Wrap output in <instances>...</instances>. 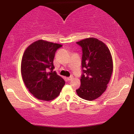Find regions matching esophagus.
I'll return each instance as SVG.
<instances>
[{
    "mask_svg": "<svg viewBox=\"0 0 134 134\" xmlns=\"http://www.w3.org/2000/svg\"><path fill=\"white\" fill-rule=\"evenodd\" d=\"M72 78H73V77L72 76H71V77H68L67 78V80H68V81H69V80H71Z\"/></svg>",
    "mask_w": 134,
    "mask_h": 134,
    "instance_id": "esophagus-1",
    "label": "esophagus"
}]
</instances>
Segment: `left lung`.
I'll return each mask as SVG.
<instances>
[{
  "label": "left lung",
  "instance_id": "8db88e82",
  "mask_svg": "<svg viewBox=\"0 0 134 134\" xmlns=\"http://www.w3.org/2000/svg\"><path fill=\"white\" fill-rule=\"evenodd\" d=\"M76 43L82 51L81 84L76 93L83 99L93 100L105 91L110 79L113 72L111 54L105 44L96 38H86Z\"/></svg>",
  "mask_w": 134,
  "mask_h": 134
}]
</instances>
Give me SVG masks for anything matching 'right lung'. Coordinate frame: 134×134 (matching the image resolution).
I'll return each mask as SVG.
<instances>
[{"label": "right lung", "instance_id": "right-lung-1", "mask_svg": "<svg viewBox=\"0 0 134 134\" xmlns=\"http://www.w3.org/2000/svg\"><path fill=\"white\" fill-rule=\"evenodd\" d=\"M62 45L38 40L25 51L21 62V74L25 86L36 98L51 100L60 94L65 82L57 74L54 58ZM49 70L51 71L48 72Z\"/></svg>", "mask_w": 134, "mask_h": 134}]
</instances>
